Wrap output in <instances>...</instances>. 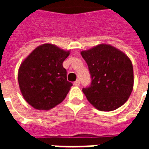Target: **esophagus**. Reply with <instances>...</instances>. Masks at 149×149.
Segmentation results:
<instances>
[{"label":"esophagus","instance_id":"esophagus-1","mask_svg":"<svg viewBox=\"0 0 149 149\" xmlns=\"http://www.w3.org/2000/svg\"><path fill=\"white\" fill-rule=\"evenodd\" d=\"M80 84H81V83H80V81H79V80L76 81L74 83H73V84H74L75 86H79V85H80Z\"/></svg>","mask_w":149,"mask_h":149}]
</instances>
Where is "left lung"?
I'll return each mask as SVG.
<instances>
[{"mask_svg":"<svg viewBox=\"0 0 149 149\" xmlns=\"http://www.w3.org/2000/svg\"><path fill=\"white\" fill-rule=\"evenodd\" d=\"M87 63L92 83L82 89L97 109L109 112L122 106L133 89V67L125 53L113 46L100 44L81 51Z\"/></svg>","mask_w":149,"mask_h":149,"instance_id":"1","label":"left lung"}]
</instances>
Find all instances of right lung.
<instances>
[{
	"instance_id": "right-lung-1",
	"label": "right lung",
	"mask_w": 149,
	"mask_h": 149,
	"mask_svg": "<svg viewBox=\"0 0 149 149\" xmlns=\"http://www.w3.org/2000/svg\"><path fill=\"white\" fill-rule=\"evenodd\" d=\"M70 51L52 44L38 46L22 61L18 70L20 90L28 104L49 110L61 103L72 87L63 62Z\"/></svg>"
}]
</instances>
